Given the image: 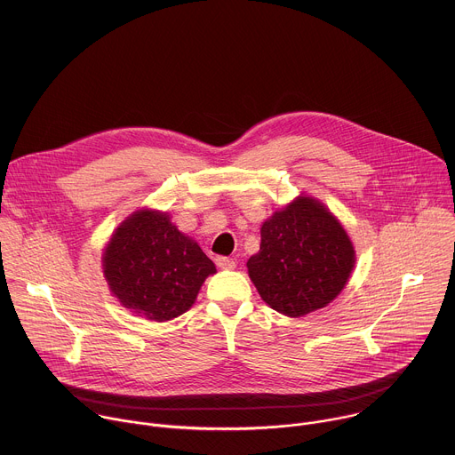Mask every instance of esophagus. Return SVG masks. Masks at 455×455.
<instances>
[{
	"instance_id": "obj_1",
	"label": "esophagus",
	"mask_w": 455,
	"mask_h": 455,
	"mask_svg": "<svg viewBox=\"0 0 455 455\" xmlns=\"http://www.w3.org/2000/svg\"><path fill=\"white\" fill-rule=\"evenodd\" d=\"M216 265H218L220 268H223V270H232V268H235V261H234V259L225 257V255H218V257H216Z\"/></svg>"
}]
</instances>
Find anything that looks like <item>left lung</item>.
<instances>
[{
	"instance_id": "obj_1",
	"label": "left lung",
	"mask_w": 455,
	"mask_h": 455,
	"mask_svg": "<svg viewBox=\"0 0 455 455\" xmlns=\"http://www.w3.org/2000/svg\"><path fill=\"white\" fill-rule=\"evenodd\" d=\"M355 261L353 243L330 209L299 196L263 223L261 248L246 267L272 309L304 316L344 290Z\"/></svg>"
}]
</instances>
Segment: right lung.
Instances as JSON below:
<instances>
[{"label":"right lung","instance_id":"right-lung-1","mask_svg":"<svg viewBox=\"0 0 455 455\" xmlns=\"http://www.w3.org/2000/svg\"><path fill=\"white\" fill-rule=\"evenodd\" d=\"M104 277L122 306L149 320L185 313L216 267L200 244L181 234L167 212H133L111 235L102 255Z\"/></svg>","mask_w":455,"mask_h":455}]
</instances>
